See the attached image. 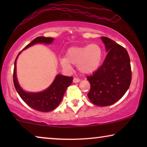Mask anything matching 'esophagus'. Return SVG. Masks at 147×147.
<instances>
[{
  "mask_svg": "<svg viewBox=\"0 0 147 147\" xmlns=\"http://www.w3.org/2000/svg\"><path fill=\"white\" fill-rule=\"evenodd\" d=\"M73 82H74V83H78V82H80V80L78 79V78H74L73 80Z\"/></svg>",
  "mask_w": 147,
  "mask_h": 147,
  "instance_id": "obj_1",
  "label": "esophagus"
}]
</instances>
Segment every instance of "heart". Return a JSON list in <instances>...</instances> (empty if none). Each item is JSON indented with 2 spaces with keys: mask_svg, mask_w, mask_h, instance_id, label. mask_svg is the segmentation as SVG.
<instances>
[{
  "mask_svg": "<svg viewBox=\"0 0 147 147\" xmlns=\"http://www.w3.org/2000/svg\"><path fill=\"white\" fill-rule=\"evenodd\" d=\"M102 51L98 44L92 43L82 47H72L66 52L65 57L60 59V63L66 69H71V65H77L82 74L93 73L101 63Z\"/></svg>",
  "mask_w": 147,
  "mask_h": 147,
  "instance_id": "1",
  "label": "heart"
}]
</instances>
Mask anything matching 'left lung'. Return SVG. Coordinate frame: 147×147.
<instances>
[{"mask_svg":"<svg viewBox=\"0 0 147 147\" xmlns=\"http://www.w3.org/2000/svg\"><path fill=\"white\" fill-rule=\"evenodd\" d=\"M101 39L108 52L103 63L92 76L88 98L99 106H110L118 101L131 83L132 71L128 53L125 48L106 37Z\"/></svg>","mask_w":147,"mask_h":147,"instance_id":"left-lung-1","label":"left lung"}]
</instances>
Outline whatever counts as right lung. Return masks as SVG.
<instances>
[{"label": "right lung", "mask_w": 147, "mask_h": 147, "mask_svg": "<svg viewBox=\"0 0 147 147\" xmlns=\"http://www.w3.org/2000/svg\"><path fill=\"white\" fill-rule=\"evenodd\" d=\"M53 38L51 37H38L28 44L23 49H27L36 43L50 44L53 42ZM20 53L21 52L19 55ZM19 55H17L15 61L13 82L15 89L20 97L28 106L37 111L49 112L53 110L60 104L68 86L71 84L73 77H68V76L58 74L51 85L44 91L37 93L25 92L18 83L17 75H16V62Z\"/></svg>", "instance_id": "add662e5"}]
</instances>
